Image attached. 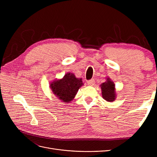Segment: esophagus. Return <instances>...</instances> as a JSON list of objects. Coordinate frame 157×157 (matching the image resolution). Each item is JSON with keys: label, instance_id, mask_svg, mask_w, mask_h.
Wrapping results in <instances>:
<instances>
[{"label": "esophagus", "instance_id": "1", "mask_svg": "<svg viewBox=\"0 0 157 157\" xmlns=\"http://www.w3.org/2000/svg\"><path fill=\"white\" fill-rule=\"evenodd\" d=\"M87 82H88V84L90 85V86H93V85L94 84L95 80H94V78H92V79H90V80H88V81H87Z\"/></svg>", "mask_w": 157, "mask_h": 157}]
</instances>
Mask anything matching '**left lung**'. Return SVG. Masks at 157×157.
Returning a JSON list of instances; mask_svg holds the SVG:
<instances>
[{
    "label": "left lung",
    "mask_w": 157,
    "mask_h": 157,
    "mask_svg": "<svg viewBox=\"0 0 157 157\" xmlns=\"http://www.w3.org/2000/svg\"><path fill=\"white\" fill-rule=\"evenodd\" d=\"M102 97L107 101H113L115 99V84L111 80L107 78V81L101 84Z\"/></svg>",
    "instance_id": "8db88e82"
}]
</instances>
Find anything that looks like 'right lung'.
<instances>
[{
  "label": "right lung",
  "mask_w": 157,
  "mask_h": 157,
  "mask_svg": "<svg viewBox=\"0 0 157 157\" xmlns=\"http://www.w3.org/2000/svg\"><path fill=\"white\" fill-rule=\"evenodd\" d=\"M81 78L75 77L73 73H68L62 79L56 80L50 84V88L56 96L65 103L71 101L82 86Z\"/></svg>",
  "instance_id": "add662e5"
}]
</instances>
